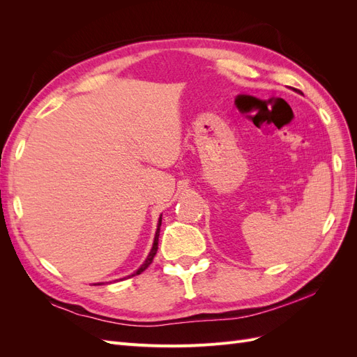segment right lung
<instances>
[{
  "mask_svg": "<svg viewBox=\"0 0 357 357\" xmlns=\"http://www.w3.org/2000/svg\"><path fill=\"white\" fill-rule=\"evenodd\" d=\"M160 225H162V215L159 218V222H158V229H156V234H155V241H153V247H152V250H150V253H149V256H147V259L144 261V264L139 266L137 271L134 273V274H131V275H128V278L129 277H134V275H138V274H142L144 269L152 264V261H153V257H155V255H156V252H158V241H159V231H160ZM126 278V277H125ZM122 280V278H121ZM98 284H104V283H98Z\"/></svg>",
  "mask_w": 357,
  "mask_h": 357,
  "instance_id": "obj_1",
  "label": "right lung"
}]
</instances>
